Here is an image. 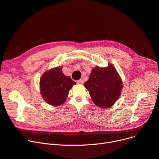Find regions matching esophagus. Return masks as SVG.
I'll use <instances>...</instances> for the list:
<instances>
[{
	"label": "esophagus",
	"mask_w": 159,
	"mask_h": 159,
	"mask_svg": "<svg viewBox=\"0 0 159 159\" xmlns=\"http://www.w3.org/2000/svg\"><path fill=\"white\" fill-rule=\"evenodd\" d=\"M76 83L79 84H84V82H83V80L80 79V80H79L76 81Z\"/></svg>",
	"instance_id": "obj_1"
}]
</instances>
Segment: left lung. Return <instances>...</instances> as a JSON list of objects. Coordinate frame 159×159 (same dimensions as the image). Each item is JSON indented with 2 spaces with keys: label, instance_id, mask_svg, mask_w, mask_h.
Segmentation results:
<instances>
[{
  "label": "left lung",
  "instance_id": "left-lung-1",
  "mask_svg": "<svg viewBox=\"0 0 159 159\" xmlns=\"http://www.w3.org/2000/svg\"><path fill=\"white\" fill-rule=\"evenodd\" d=\"M84 86L96 105L109 108L120 97L123 84L113 65L109 63L106 67L93 68Z\"/></svg>",
  "mask_w": 159,
  "mask_h": 159
}]
</instances>
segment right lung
Returning a JSON list of instances; mask_svg holds the SVG:
<instances>
[{"label":"right lung","instance_id":"right-lung-1","mask_svg":"<svg viewBox=\"0 0 159 159\" xmlns=\"http://www.w3.org/2000/svg\"><path fill=\"white\" fill-rule=\"evenodd\" d=\"M76 83L64 75L62 67L58 66L46 71L40 79V90L45 102L59 106L66 102L69 90Z\"/></svg>","mask_w":159,"mask_h":159}]
</instances>
